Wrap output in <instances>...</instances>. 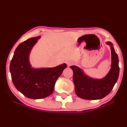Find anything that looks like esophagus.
Segmentation results:
<instances>
[{
	"label": "esophagus",
	"mask_w": 127,
	"mask_h": 127,
	"mask_svg": "<svg viewBox=\"0 0 127 127\" xmlns=\"http://www.w3.org/2000/svg\"><path fill=\"white\" fill-rule=\"evenodd\" d=\"M73 63L72 62H67V64L68 66H70V65H73Z\"/></svg>",
	"instance_id": "1"
}]
</instances>
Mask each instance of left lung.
I'll return each instance as SVG.
<instances>
[{
    "mask_svg": "<svg viewBox=\"0 0 127 127\" xmlns=\"http://www.w3.org/2000/svg\"><path fill=\"white\" fill-rule=\"evenodd\" d=\"M110 46L112 54L111 68L107 75L101 79H93L84 74L81 68L75 65L70 67L73 72V80L76 95L85 100H98L107 95L112 91L118 79L119 59L111 42H107Z\"/></svg>",
    "mask_w": 127,
    "mask_h": 127,
    "instance_id": "8db88e82",
    "label": "left lung"
}]
</instances>
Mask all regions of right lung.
Masks as SVG:
<instances>
[{"label": "right lung", "mask_w": 127, "mask_h": 127, "mask_svg": "<svg viewBox=\"0 0 127 127\" xmlns=\"http://www.w3.org/2000/svg\"><path fill=\"white\" fill-rule=\"evenodd\" d=\"M40 36L30 38L18 45L10 63L9 70L15 88L26 97L41 99L53 93L55 83L67 67L65 63L55 67L33 68L29 60L30 51Z\"/></svg>", "instance_id": "obj_1"}]
</instances>
